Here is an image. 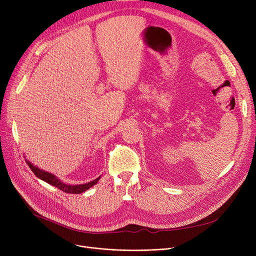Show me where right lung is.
Segmentation results:
<instances>
[{
  "label": "right lung",
  "mask_w": 256,
  "mask_h": 256,
  "mask_svg": "<svg viewBox=\"0 0 256 256\" xmlns=\"http://www.w3.org/2000/svg\"><path fill=\"white\" fill-rule=\"evenodd\" d=\"M26 164L29 165V167L31 168V170L33 171V173L35 174V176L40 178L44 180L46 182L58 188V189H60L61 191L65 192V193H70V194H80V193H83L85 191H87L88 189H90V188L92 186H94L98 182L100 176H98L96 180H94L90 182H87V184H64L63 182H61L58 178H56L54 174L50 173V172H46V171H44L42 169H39L38 167L34 166L31 162H29V160H26Z\"/></svg>",
  "instance_id": "right-lung-1"
}]
</instances>
